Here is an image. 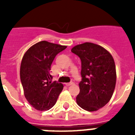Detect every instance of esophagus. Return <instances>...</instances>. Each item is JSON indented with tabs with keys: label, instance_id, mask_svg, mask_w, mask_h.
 <instances>
[{
	"label": "esophagus",
	"instance_id": "34e87169",
	"mask_svg": "<svg viewBox=\"0 0 135 135\" xmlns=\"http://www.w3.org/2000/svg\"><path fill=\"white\" fill-rule=\"evenodd\" d=\"M74 82H70V83H66V86H70V85H74Z\"/></svg>",
	"mask_w": 135,
	"mask_h": 135
}]
</instances>
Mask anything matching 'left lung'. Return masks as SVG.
Instances as JSON below:
<instances>
[{
	"label": "left lung",
	"mask_w": 135,
	"mask_h": 135,
	"mask_svg": "<svg viewBox=\"0 0 135 135\" xmlns=\"http://www.w3.org/2000/svg\"><path fill=\"white\" fill-rule=\"evenodd\" d=\"M71 52L81 60L82 80L76 102L86 111H97L110 101L115 89L116 71L113 57L103 47L92 43L76 45Z\"/></svg>",
	"instance_id": "8db88e82"
}]
</instances>
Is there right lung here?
Segmentation results:
<instances>
[{"instance_id":"add662e5","label":"right lung","mask_w":135,"mask_h":135,"mask_svg":"<svg viewBox=\"0 0 135 135\" xmlns=\"http://www.w3.org/2000/svg\"><path fill=\"white\" fill-rule=\"evenodd\" d=\"M66 46L43 41L24 54L20 66V79L26 100L34 109L46 111L57 102L63 85L52 82L51 64L56 55Z\"/></svg>"}]
</instances>
